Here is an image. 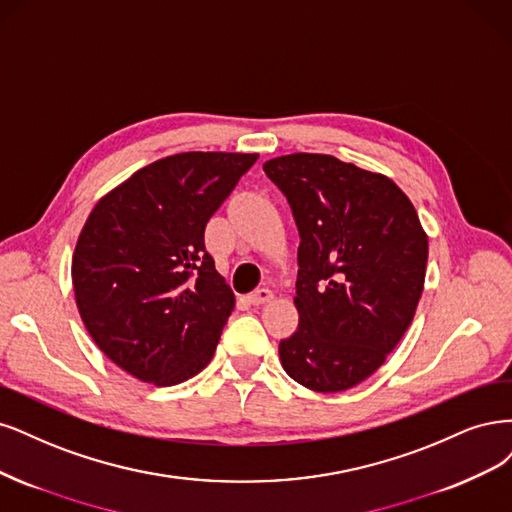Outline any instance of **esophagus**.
I'll return each instance as SVG.
<instances>
[{
  "mask_svg": "<svg viewBox=\"0 0 512 512\" xmlns=\"http://www.w3.org/2000/svg\"><path fill=\"white\" fill-rule=\"evenodd\" d=\"M274 300V291L272 289H257V291H253L251 295H249V302L253 304V306H261V304H268V302H272Z\"/></svg>",
  "mask_w": 512,
  "mask_h": 512,
  "instance_id": "1",
  "label": "esophagus"
}]
</instances>
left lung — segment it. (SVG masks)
Wrapping results in <instances>:
<instances>
[{
    "label": "left lung",
    "instance_id": "1",
    "mask_svg": "<svg viewBox=\"0 0 512 512\" xmlns=\"http://www.w3.org/2000/svg\"><path fill=\"white\" fill-rule=\"evenodd\" d=\"M300 232L298 332L280 340L285 372L336 393L383 366L423 293L427 236L404 191L383 174L332 155L263 163Z\"/></svg>",
    "mask_w": 512,
    "mask_h": 512
}]
</instances>
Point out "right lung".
Instances as JSON below:
<instances>
[{
	"mask_svg": "<svg viewBox=\"0 0 512 512\" xmlns=\"http://www.w3.org/2000/svg\"><path fill=\"white\" fill-rule=\"evenodd\" d=\"M257 155L178 153L95 204L72 259L78 312L95 344L144 383L202 372L234 310L206 251V223Z\"/></svg>",
	"mask_w": 512,
	"mask_h": 512,
	"instance_id": "obj_1",
	"label": "right lung"
}]
</instances>
